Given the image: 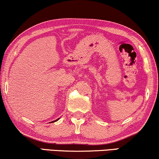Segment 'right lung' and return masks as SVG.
I'll return each instance as SVG.
<instances>
[{
  "label": "right lung",
  "instance_id": "add662e5",
  "mask_svg": "<svg viewBox=\"0 0 159 159\" xmlns=\"http://www.w3.org/2000/svg\"><path fill=\"white\" fill-rule=\"evenodd\" d=\"M60 119V118H58V119H57L56 120H55V121H52V122H56V121H57V120H59Z\"/></svg>",
  "mask_w": 159,
  "mask_h": 159
}]
</instances>
